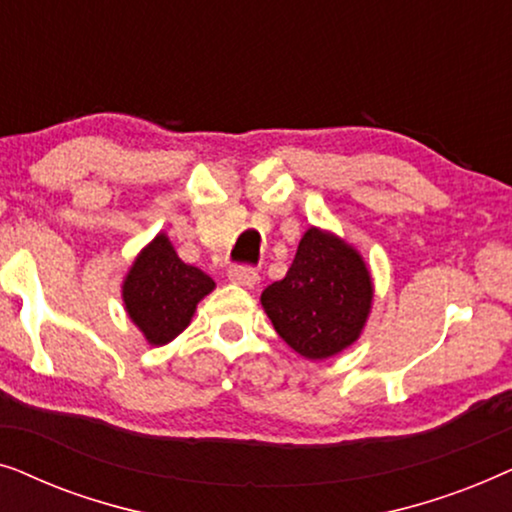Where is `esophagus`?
<instances>
[{
	"instance_id": "esophagus-1",
	"label": "esophagus",
	"mask_w": 512,
	"mask_h": 512,
	"mask_svg": "<svg viewBox=\"0 0 512 512\" xmlns=\"http://www.w3.org/2000/svg\"><path fill=\"white\" fill-rule=\"evenodd\" d=\"M228 279L240 286H254L258 282V272L251 268V265H233V268L228 270Z\"/></svg>"
}]
</instances>
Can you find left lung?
I'll use <instances>...</instances> for the list:
<instances>
[{"mask_svg": "<svg viewBox=\"0 0 512 512\" xmlns=\"http://www.w3.org/2000/svg\"><path fill=\"white\" fill-rule=\"evenodd\" d=\"M261 303L286 345L305 359H328L361 335L373 282L356 249L310 228L286 277L263 291Z\"/></svg>", "mask_w": 512, "mask_h": 512, "instance_id": "8db88e82", "label": "left lung"}]
</instances>
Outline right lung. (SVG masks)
<instances>
[{
  "label": "right lung",
  "mask_w": 512,
  "mask_h": 512,
  "mask_svg": "<svg viewBox=\"0 0 512 512\" xmlns=\"http://www.w3.org/2000/svg\"><path fill=\"white\" fill-rule=\"evenodd\" d=\"M212 289L214 279L181 261L172 242L160 233L132 263L123 282V300L146 340L165 345L184 331L195 305Z\"/></svg>",
  "instance_id": "add662e5"
}]
</instances>
